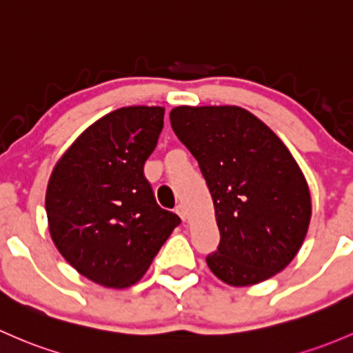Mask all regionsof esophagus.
Segmentation results:
<instances>
[{"label": "esophagus", "instance_id": "34e87169", "mask_svg": "<svg viewBox=\"0 0 353 353\" xmlns=\"http://www.w3.org/2000/svg\"><path fill=\"white\" fill-rule=\"evenodd\" d=\"M176 213L179 214L181 220H183V221L188 220V210H186V206H184V205H177L176 206Z\"/></svg>", "mask_w": 353, "mask_h": 353}]
</instances>
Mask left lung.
Returning <instances> with one entry per match:
<instances>
[{"label": "left lung", "mask_w": 353, "mask_h": 353, "mask_svg": "<svg viewBox=\"0 0 353 353\" xmlns=\"http://www.w3.org/2000/svg\"><path fill=\"white\" fill-rule=\"evenodd\" d=\"M170 125L213 198L220 245L206 257L211 272L243 288L285 269L306 239L311 194L283 140L240 106H177Z\"/></svg>", "instance_id": "1"}]
</instances>
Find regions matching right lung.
<instances>
[{"instance_id": "add662e5", "label": "right lung", "mask_w": 353, "mask_h": 353, "mask_svg": "<svg viewBox=\"0 0 353 353\" xmlns=\"http://www.w3.org/2000/svg\"><path fill=\"white\" fill-rule=\"evenodd\" d=\"M162 106H125L105 114L70 143L46 191L57 250L92 283H139L181 223L155 203L143 164L164 127Z\"/></svg>"}]
</instances>
